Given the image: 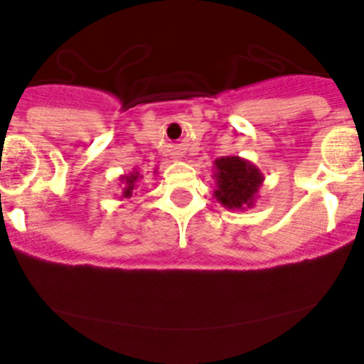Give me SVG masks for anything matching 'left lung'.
Masks as SVG:
<instances>
[{
	"label": "left lung",
	"instance_id": "8db88e82",
	"mask_svg": "<svg viewBox=\"0 0 364 364\" xmlns=\"http://www.w3.org/2000/svg\"><path fill=\"white\" fill-rule=\"evenodd\" d=\"M215 198L231 211H245L255 205L263 184V175L242 156H220L215 160Z\"/></svg>",
	"mask_w": 364,
	"mask_h": 364
}]
</instances>
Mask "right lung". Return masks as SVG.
Listing matches in <instances>:
<instances>
[{
	"label": "right lung",
	"mask_w": 364,
	"mask_h": 364,
	"mask_svg": "<svg viewBox=\"0 0 364 364\" xmlns=\"http://www.w3.org/2000/svg\"><path fill=\"white\" fill-rule=\"evenodd\" d=\"M142 178V175L139 173V169H133L132 173H128V175H121V196L122 198H132L133 193H135L136 189V184H139V180Z\"/></svg>",
	"instance_id": "obj_1"
}]
</instances>
